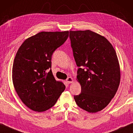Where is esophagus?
<instances>
[{"mask_svg": "<svg viewBox=\"0 0 133 133\" xmlns=\"http://www.w3.org/2000/svg\"><path fill=\"white\" fill-rule=\"evenodd\" d=\"M66 81H67V82L68 83V84H71V83L73 82V79L72 77H69V78H67Z\"/></svg>", "mask_w": 133, "mask_h": 133, "instance_id": "34e87169", "label": "esophagus"}]
</instances>
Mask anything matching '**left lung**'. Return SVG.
I'll list each match as a JSON object with an SVG mask.
<instances>
[{"label": "left lung", "mask_w": 133, "mask_h": 133, "mask_svg": "<svg viewBox=\"0 0 133 133\" xmlns=\"http://www.w3.org/2000/svg\"><path fill=\"white\" fill-rule=\"evenodd\" d=\"M81 92L74 96L79 108L96 113L108 106L117 91L120 68L116 52L104 37L92 31H70Z\"/></svg>", "instance_id": "obj_1"}]
</instances>
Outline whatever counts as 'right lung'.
<instances>
[{
  "mask_svg": "<svg viewBox=\"0 0 133 133\" xmlns=\"http://www.w3.org/2000/svg\"><path fill=\"white\" fill-rule=\"evenodd\" d=\"M68 37V31H42L27 39L18 50L12 67L13 84L19 97L30 109L48 110L64 91V85L53 76L51 59Z\"/></svg>",
  "mask_w": 133,
  "mask_h": 133,
  "instance_id": "add662e5",
  "label": "right lung"
}]
</instances>
